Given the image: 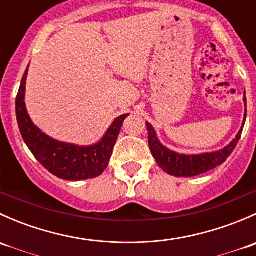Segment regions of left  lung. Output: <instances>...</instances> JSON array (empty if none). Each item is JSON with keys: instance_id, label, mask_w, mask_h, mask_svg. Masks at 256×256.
<instances>
[{"instance_id": "obj_1", "label": "left lung", "mask_w": 256, "mask_h": 256, "mask_svg": "<svg viewBox=\"0 0 256 256\" xmlns=\"http://www.w3.org/2000/svg\"><path fill=\"white\" fill-rule=\"evenodd\" d=\"M244 106L246 108V96L244 92ZM245 118H246V109L244 112V118H242V128L236 138L230 141V144H226L223 148L213 152H203V154H178V152L170 150L168 147L161 144L156 130L150 122H146L147 131H148V146L151 150L152 156L156 160L157 164L164 170L166 174L174 177H193L198 174H206L210 170L216 168V166L223 164L229 154L234 151L238 141L242 136V128L245 125Z\"/></svg>"}]
</instances>
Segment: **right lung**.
<instances>
[{"label": "right lung", "mask_w": 256, "mask_h": 256, "mask_svg": "<svg viewBox=\"0 0 256 256\" xmlns=\"http://www.w3.org/2000/svg\"><path fill=\"white\" fill-rule=\"evenodd\" d=\"M27 76L28 68L20 80L16 98V116L23 141L33 156L52 174L62 180H82L100 176L109 164L121 126L130 114L116 118L102 138L92 144L82 146L56 140L34 125L27 112L24 102Z\"/></svg>", "instance_id": "1"}]
</instances>
